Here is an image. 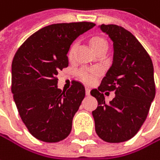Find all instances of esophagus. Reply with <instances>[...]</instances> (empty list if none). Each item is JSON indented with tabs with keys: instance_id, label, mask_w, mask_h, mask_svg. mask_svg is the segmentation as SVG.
I'll list each match as a JSON object with an SVG mask.
<instances>
[{
	"instance_id": "esophagus-1",
	"label": "esophagus",
	"mask_w": 160,
	"mask_h": 160,
	"mask_svg": "<svg viewBox=\"0 0 160 160\" xmlns=\"http://www.w3.org/2000/svg\"><path fill=\"white\" fill-rule=\"evenodd\" d=\"M85 92H86V95H90L91 94V90L89 88H86L85 89Z\"/></svg>"
}]
</instances>
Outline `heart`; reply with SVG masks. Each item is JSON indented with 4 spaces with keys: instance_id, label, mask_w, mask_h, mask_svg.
I'll return each instance as SVG.
<instances>
[{
    "instance_id": "1",
    "label": "heart",
    "mask_w": 160,
    "mask_h": 160,
    "mask_svg": "<svg viewBox=\"0 0 160 160\" xmlns=\"http://www.w3.org/2000/svg\"><path fill=\"white\" fill-rule=\"evenodd\" d=\"M91 46L92 48V49L95 51V53H98L101 50L103 49H107V42L102 38L100 37H92L91 39ZM78 48V43L74 42L68 48V59L69 61H72L75 58V54ZM101 69L98 68H81L78 71V75L80 77V79L83 82L87 83V84H92L93 83L96 79L101 75Z\"/></svg>"
}]
</instances>
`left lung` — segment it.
<instances>
[{"instance_id": "1", "label": "left lung", "mask_w": 160, "mask_h": 160, "mask_svg": "<svg viewBox=\"0 0 160 160\" xmlns=\"http://www.w3.org/2000/svg\"><path fill=\"white\" fill-rule=\"evenodd\" d=\"M113 46L112 64L98 89L91 94L98 101L92 111L95 131L108 143H121L135 137L144 123L156 88L149 55L129 31L116 24H102ZM114 90L116 97L105 102L102 92Z\"/></svg>"}]
</instances>
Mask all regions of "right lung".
Masks as SVG:
<instances>
[{
	"instance_id": "right-lung-1",
	"label": "right lung",
	"mask_w": 160,
	"mask_h": 160,
	"mask_svg": "<svg viewBox=\"0 0 160 160\" xmlns=\"http://www.w3.org/2000/svg\"><path fill=\"white\" fill-rule=\"evenodd\" d=\"M89 22L54 23L38 30L19 48L12 63V92L21 119L38 140L56 143L70 133L72 120L85 97V88L73 81L58 88V74L67 68L70 45L92 29Z\"/></svg>"
}]
</instances>
